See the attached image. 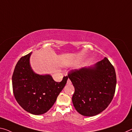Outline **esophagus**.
<instances>
[{
    "instance_id": "obj_1",
    "label": "esophagus",
    "mask_w": 132,
    "mask_h": 132,
    "mask_svg": "<svg viewBox=\"0 0 132 132\" xmlns=\"http://www.w3.org/2000/svg\"><path fill=\"white\" fill-rule=\"evenodd\" d=\"M67 83H68V84H71V83H72V82H71V81L69 79H68V81H67Z\"/></svg>"
}]
</instances>
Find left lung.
Instances as JSON below:
<instances>
[{"mask_svg": "<svg viewBox=\"0 0 132 132\" xmlns=\"http://www.w3.org/2000/svg\"><path fill=\"white\" fill-rule=\"evenodd\" d=\"M68 77L75 87L73 104L80 114L95 116L106 109L112 102L116 90V75L107 57L94 67L71 70Z\"/></svg>", "mask_w": 132, "mask_h": 132, "instance_id": "obj_1", "label": "left lung"}]
</instances>
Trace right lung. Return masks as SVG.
<instances>
[{"label": "right lung", "mask_w": 132, "mask_h": 132, "mask_svg": "<svg viewBox=\"0 0 132 132\" xmlns=\"http://www.w3.org/2000/svg\"><path fill=\"white\" fill-rule=\"evenodd\" d=\"M30 55L22 56L18 62L12 75V87L21 107L30 113L39 115L53 106L68 77L64 76L60 82H56L51 75L35 73L29 63Z\"/></svg>", "instance_id": "1"}]
</instances>
